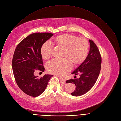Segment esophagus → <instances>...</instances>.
I'll return each instance as SVG.
<instances>
[{
	"mask_svg": "<svg viewBox=\"0 0 121 121\" xmlns=\"http://www.w3.org/2000/svg\"><path fill=\"white\" fill-rule=\"evenodd\" d=\"M59 78H60V82H61V83H65V82H66V80H65V79H63V78H60V77H59Z\"/></svg>",
	"mask_w": 121,
	"mask_h": 121,
	"instance_id": "34e87169",
	"label": "esophagus"
}]
</instances>
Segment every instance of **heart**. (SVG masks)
<instances>
[{
	"instance_id": "obj_1",
	"label": "heart",
	"mask_w": 121,
	"mask_h": 121,
	"mask_svg": "<svg viewBox=\"0 0 121 121\" xmlns=\"http://www.w3.org/2000/svg\"><path fill=\"white\" fill-rule=\"evenodd\" d=\"M54 43L63 48L61 60H52L46 64L48 71L52 74L63 76L72 69V64L78 65L86 59L89 51V43L83 37L69 34L57 36ZM52 46L49 42H45L41 48V56L43 59H49L52 55Z\"/></svg>"
}]
</instances>
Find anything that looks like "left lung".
Wrapping results in <instances>:
<instances>
[{"mask_svg":"<svg viewBox=\"0 0 121 121\" xmlns=\"http://www.w3.org/2000/svg\"><path fill=\"white\" fill-rule=\"evenodd\" d=\"M90 48L85 60L72 73L80 78L67 80V83L75 84L76 88L71 94L74 96L82 95L90 91L95 84L99 76L101 64V57L98 47L94 42L89 40Z\"/></svg>","mask_w":121,"mask_h":121,"instance_id":"1","label":"left lung"}]
</instances>
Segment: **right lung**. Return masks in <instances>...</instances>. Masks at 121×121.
<instances>
[{
  "label": "right lung",
  "mask_w": 121,
  "mask_h": 121,
  "mask_svg": "<svg viewBox=\"0 0 121 121\" xmlns=\"http://www.w3.org/2000/svg\"><path fill=\"white\" fill-rule=\"evenodd\" d=\"M53 35L46 32L31 34L22 41L15 48L12 63L14 78L20 89L29 96H39L52 77L46 74L39 78L34 75V73L37 70L44 71L41 48L43 44Z\"/></svg>",
  "instance_id": "add662e5"
}]
</instances>
